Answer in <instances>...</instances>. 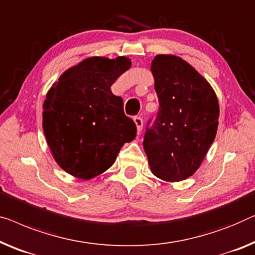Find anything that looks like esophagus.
<instances>
[{"mask_svg":"<svg viewBox=\"0 0 255 255\" xmlns=\"http://www.w3.org/2000/svg\"><path fill=\"white\" fill-rule=\"evenodd\" d=\"M133 121H134V124H135V127H136V130H138V132H140V131L142 130V125H143L142 119H141V117L136 116V117H134Z\"/></svg>","mask_w":255,"mask_h":255,"instance_id":"34e87169","label":"esophagus"}]
</instances>
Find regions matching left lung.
<instances>
[{
  "label": "left lung",
  "mask_w": 255,
  "mask_h": 255,
  "mask_svg": "<svg viewBox=\"0 0 255 255\" xmlns=\"http://www.w3.org/2000/svg\"><path fill=\"white\" fill-rule=\"evenodd\" d=\"M150 71L160 108L143 149L153 175L180 182L198 170L215 139L220 106L215 91L176 55H156Z\"/></svg>",
  "instance_id": "obj_1"
}]
</instances>
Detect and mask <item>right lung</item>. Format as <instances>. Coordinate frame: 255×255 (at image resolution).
<instances>
[{
  "instance_id": "add662e5",
  "label": "right lung",
  "mask_w": 255,
  "mask_h": 255,
  "mask_svg": "<svg viewBox=\"0 0 255 255\" xmlns=\"http://www.w3.org/2000/svg\"><path fill=\"white\" fill-rule=\"evenodd\" d=\"M125 56L88 57L62 73L43 101L42 128L54 160L70 175L88 180L112 167L125 142L135 138L112 85L130 69Z\"/></svg>"
}]
</instances>
